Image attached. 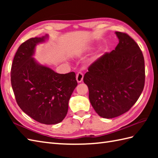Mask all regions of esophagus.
I'll return each instance as SVG.
<instances>
[{"label": "esophagus", "instance_id": "34e87169", "mask_svg": "<svg viewBox=\"0 0 158 158\" xmlns=\"http://www.w3.org/2000/svg\"><path fill=\"white\" fill-rule=\"evenodd\" d=\"M83 74L81 72H79L76 75V79H77V81L78 83H81L83 81Z\"/></svg>", "mask_w": 158, "mask_h": 158}]
</instances>
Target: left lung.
Returning a JSON list of instances; mask_svg holds the SVG:
<instances>
[{"label":"left lung","mask_w":158,"mask_h":158,"mask_svg":"<svg viewBox=\"0 0 158 158\" xmlns=\"http://www.w3.org/2000/svg\"><path fill=\"white\" fill-rule=\"evenodd\" d=\"M119 43L93 62L83 81L98 115L110 119L128 111L145 85V60L139 45L123 32H115Z\"/></svg>","instance_id":"8db88e82"}]
</instances>
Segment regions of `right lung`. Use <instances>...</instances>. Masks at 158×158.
<instances>
[{"mask_svg": "<svg viewBox=\"0 0 158 158\" xmlns=\"http://www.w3.org/2000/svg\"><path fill=\"white\" fill-rule=\"evenodd\" d=\"M48 39V35L31 38L19 47L11 66V81L20 109L36 122L50 125L64 119L77 82L74 72L57 73L33 58L36 45Z\"/></svg>", "mask_w": 158, "mask_h": 158, "instance_id": "add662e5", "label": "right lung"}]
</instances>
